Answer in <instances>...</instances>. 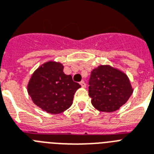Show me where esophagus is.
I'll use <instances>...</instances> for the list:
<instances>
[{
	"mask_svg": "<svg viewBox=\"0 0 154 154\" xmlns=\"http://www.w3.org/2000/svg\"><path fill=\"white\" fill-rule=\"evenodd\" d=\"M79 83H80L81 87H86V83H85L84 81H81Z\"/></svg>",
	"mask_w": 154,
	"mask_h": 154,
	"instance_id": "esophagus-1",
	"label": "esophagus"
}]
</instances>
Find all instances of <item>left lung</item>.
<instances>
[{
  "label": "left lung",
  "mask_w": 154,
  "mask_h": 154,
  "mask_svg": "<svg viewBox=\"0 0 154 154\" xmlns=\"http://www.w3.org/2000/svg\"><path fill=\"white\" fill-rule=\"evenodd\" d=\"M89 85L91 104L102 112L119 110L134 91L127 75L108 64L99 65L93 69Z\"/></svg>",
  "instance_id": "8db88e82"
}]
</instances>
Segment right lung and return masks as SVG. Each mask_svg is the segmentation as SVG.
I'll return each instance as SVG.
<instances>
[{
	"instance_id": "obj_1",
	"label": "right lung",
	"mask_w": 154,
	"mask_h": 154,
	"mask_svg": "<svg viewBox=\"0 0 154 154\" xmlns=\"http://www.w3.org/2000/svg\"><path fill=\"white\" fill-rule=\"evenodd\" d=\"M79 87L71 75L64 74L61 63L50 60L33 72L27 91L34 104L47 113L57 114L72 105L74 94Z\"/></svg>"
}]
</instances>
